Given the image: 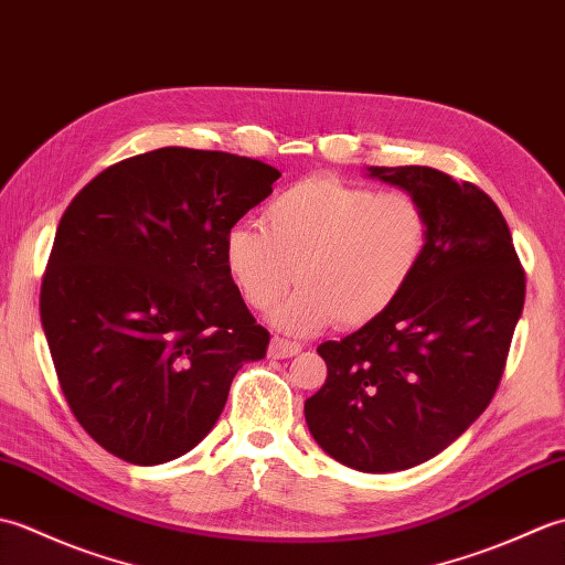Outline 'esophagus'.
Listing matches in <instances>:
<instances>
[{
    "label": "esophagus",
    "instance_id": "obj_1",
    "mask_svg": "<svg viewBox=\"0 0 565 565\" xmlns=\"http://www.w3.org/2000/svg\"><path fill=\"white\" fill-rule=\"evenodd\" d=\"M301 350H303V347L298 344V342L274 338L271 344H269V356L271 359H286V356H296Z\"/></svg>",
    "mask_w": 565,
    "mask_h": 565
}]
</instances>
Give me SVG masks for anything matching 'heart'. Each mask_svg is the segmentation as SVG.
<instances>
[{"label": "heart", "mask_w": 565, "mask_h": 565, "mask_svg": "<svg viewBox=\"0 0 565 565\" xmlns=\"http://www.w3.org/2000/svg\"><path fill=\"white\" fill-rule=\"evenodd\" d=\"M262 225L235 223L223 237V262L243 301L276 328L310 334L332 326L364 328L411 286L427 255L429 213L411 191L308 174L281 189Z\"/></svg>", "instance_id": "1"}]
</instances>
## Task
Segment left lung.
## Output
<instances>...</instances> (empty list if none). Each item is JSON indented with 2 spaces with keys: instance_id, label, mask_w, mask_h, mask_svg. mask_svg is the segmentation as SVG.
<instances>
[{
  "instance_id": "8db88e82",
  "label": "left lung",
  "mask_w": 565,
  "mask_h": 565,
  "mask_svg": "<svg viewBox=\"0 0 565 565\" xmlns=\"http://www.w3.org/2000/svg\"><path fill=\"white\" fill-rule=\"evenodd\" d=\"M369 172L425 203L427 255L386 313L318 347L328 379L306 401V423L332 459L391 473L447 449L493 401L526 284L483 189L417 164Z\"/></svg>"
}]
</instances>
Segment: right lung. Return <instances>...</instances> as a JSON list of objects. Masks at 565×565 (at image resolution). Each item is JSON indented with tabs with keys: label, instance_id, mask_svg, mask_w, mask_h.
Masks as SVG:
<instances>
[{
	"label": "right lung",
	"instance_id": "obj_1",
	"mask_svg": "<svg viewBox=\"0 0 565 565\" xmlns=\"http://www.w3.org/2000/svg\"><path fill=\"white\" fill-rule=\"evenodd\" d=\"M279 177L231 152L160 148L106 167L60 218L43 332L72 415L118 459L194 449L237 371L267 354L223 237Z\"/></svg>",
	"mask_w": 565,
	"mask_h": 565
}]
</instances>
